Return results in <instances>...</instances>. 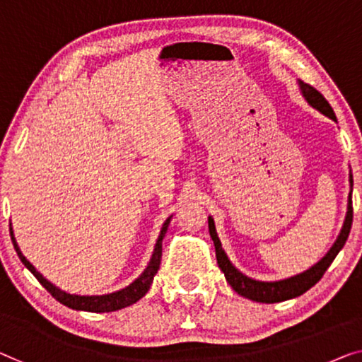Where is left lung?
Returning <instances> with one entry per match:
<instances>
[{"mask_svg":"<svg viewBox=\"0 0 362 362\" xmlns=\"http://www.w3.org/2000/svg\"><path fill=\"white\" fill-rule=\"evenodd\" d=\"M299 89L304 99L309 102V105L314 107V109L319 110L323 115H327L328 118H332L333 122H337L335 112H333L332 105L328 104L325 97H323L319 90L315 88H312L310 84H305L304 81H299ZM349 185L353 187V174L349 172ZM353 192V188H351ZM351 192H349L348 197V211H346V218H344L343 228L339 230L338 239L335 240V244L332 245V249L325 253V257L322 258L319 263H315L314 267H310L309 269H305L304 273L296 274V276L286 278V279H279V281H257V279H252L249 276H245L244 273H240L237 269L230 260L226 255V252L223 250V245H221V240L218 237V233H216L214 228V221L211 216L208 218V228H209V235L214 242V249H216V260H218V265L221 268V272L224 273L228 283L233 286V289L237 294L244 296V298L255 300V302H265V304H273V302H283L293 298H298V296L304 294L305 291H309L312 286L317 284L320 281V278L323 276V273L327 272V268L332 265V262L335 260V257L338 255V252L343 249V245L346 244L349 230H351V224H353V202H351Z\"/></svg>","mask_w":362,"mask_h":362,"instance_id":"8db88e82","label":"left lung"}]
</instances>
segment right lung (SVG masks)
Masks as SVG:
<instances>
[{"label": "right lung", "mask_w": 362, "mask_h": 362, "mask_svg": "<svg viewBox=\"0 0 362 362\" xmlns=\"http://www.w3.org/2000/svg\"><path fill=\"white\" fill-rule=\"evenodd\" d=\"M170 219H172V216H169V218L165 219V223L163 224V229H160L158 242H156V245H154L153 257H151L146 269H144V272L139 274V276L134 279L132 284L127 286V288H123L120 291H115V293H110V294H104V296H78V294L64 293V291H62L60 288H57L55 284H52L50 281H48V279L43 278L42 274L34 268V265H32V263L23 255V252H21L18 242H16V237H14L11 224H9V233H11V240H13L14 249H16V252H18L21 262L24 263V267L29 269V272L34 274L37 279H39V283L58 302H62L63 305H66V307H69V309H74V310L113 312V310L123 309V307H128V305L134 304V302H138L149 291L151 284H153L154 274L158 273L159 265H160V257H163V239H164V235L167 233V228H169Z\"/></svg>", "instance_id": "right-lung-1"}]
</instances>
